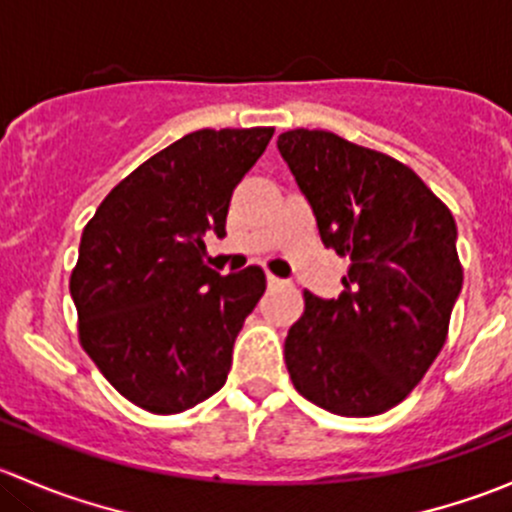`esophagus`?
<instances>
[{
	"instance_id": "esophagus-1",
	"label": "esophagus",
	"mask_w": 512,
	"mask_h": 512,
	"mask_svg": "<svg viewBox=\"0 0 512 512\" xmlns=\"http://www.w3.org/2000/svg\"><path fill=\"white\" fill-rule=\"evenodd\" d=\"M267 285H270L272 289H275V287H285V285H287V282H285V280H282V277H275V275H267Z\"/></svg>"
}]
</instances>
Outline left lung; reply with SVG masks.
<instances>
[{"label": "left lung", "mask_w": 512, "mask_h": 512, "mask_svg": "<svg viewBox=\"0 0 512 512\" xmlns=\"http://www.w3.org/2000/svg\"><path fill=\"white\" fill-rule=\"evenodd\" d=\"M277 148L324 247L352 262L337 299L304 292L285 339L289 379L337 416L384 414L446 344L463 285L456 220L409 165L337 133L294 128Z\"/></svg>", "instance_id": "1"}]
</instances>
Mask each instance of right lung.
<instances>
[{"mask_svg": "<svg viewBox=\"0 0 512 512\" xmlns=\"http://www.w3.org/2000/svg\"><path fill=\"white\" fill-rule=\"evenodd\" d=\"M272 133H188L126 175L84 227L69 282L81 347L151 414H180L223 389L232 344L265 292L262 267L223 277L203 257Z\"/></svg>", "mask_w": 512, "mask_h": 512, "instance_id": "add662e5", "label": "right lung"}]
</instances>
